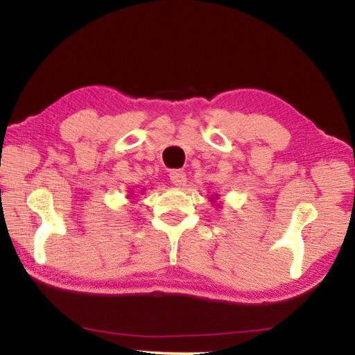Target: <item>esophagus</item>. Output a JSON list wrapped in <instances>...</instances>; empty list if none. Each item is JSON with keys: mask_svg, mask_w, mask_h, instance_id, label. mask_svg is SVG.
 <instances>
[{"mask_svg": "<svg viewBox=\"0 0 355 355\" xmlns=\"http://www.w3.org/2000/svg\"><path fill=\"white\" fill-rule=\"evenodd\" d=\"M168 177H171V182L175 184V187H183L184 182H187V175H184V172L178 171V168L168 173Z\"/></svg>", "mask_w": 355, "mask_h": 355, "instance_id": "esophagus-1", "label": "esophagus"}]
</instances>
